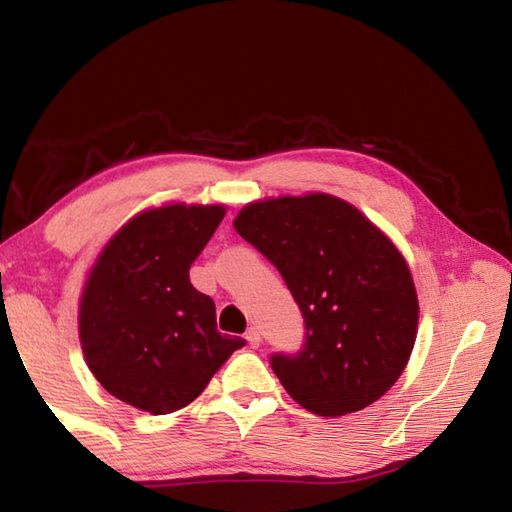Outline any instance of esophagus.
Segmentation results:
<instances>
[{"instance_id": "esophagus-1", "label": "esophagus", "mask_w": 512, "mask_h": 512, "mask_svg": "<svg viewBox=\"0 0 512 512\" xmlns=\"http://www.w3.org/2000/svg\"><path fill=\"white\" fill-rule=\"evenodd\" d=\"M246 341H248L250 348H259V343H262V336H259V329L257 327H248Z\"/></svg>"}]
</instances>
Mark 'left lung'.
Returning a JSON list of instances; mask_svg holds the SVG:
<instances>
[{
    "label": "left lung",
    "mask_w": 512,
    "mask_h": 512,
    "mask_svg": "<svg viewBox=\"0 0 512 512\" xmlns=\"http://www.w3.org/2000/svg\"><path fill=\"white\" fill-rule=\"evenodd\" d=\"M232 225L280 271L305 318L296 357H271L284 391L323 418L377 402L409 363L420 316L393 241L323 192L248 203Z\"/></svg>",
    "instance_id": "8db88e82"
}]
</instances>
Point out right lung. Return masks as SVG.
<instances>
[{
	"label": "right lung",
	"mask_w": 512,
	"mask_h": 512,
	"mask_svg": "<svg viewBox=\"0 0 512 512\" xmlns=\"http://www.w3.org/2000/svg\"><path fill=\"white\" fill-rule=\"evenodd\" d=\"M223 216L225 205L153 207L101 248L81 293L79 336L92 375L117 400L153 415L183 409L246 343L216 329L212 298L189 282Z\"/></svg>",
	"instance_id": "obj_1"
}]
</instances>
